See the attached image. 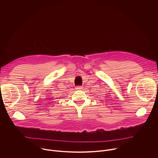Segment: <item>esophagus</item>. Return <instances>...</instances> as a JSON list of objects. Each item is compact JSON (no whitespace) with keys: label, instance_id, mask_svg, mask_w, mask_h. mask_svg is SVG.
<instances>
[{"label":"esophagus","instance_id":"34e87169","mask_svg":"<svg viewBox=\"0 0 158 158\" xmlns=\"http://www.w3.org/2000/svg\"><path fill=\"white\" fill-rule=\"evenodd\" d=\"M82 89V87L80 86V85H78V86L76 87V89H77V90H79V89Z\"/></svg>","mask_w":158,"mask_h":158}]
</instances>
